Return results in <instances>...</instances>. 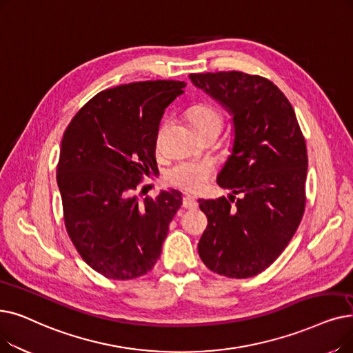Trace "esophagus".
<instances>
[{
  "mask_svg": "<svg viewBox=\"0 0 353 353\" xmlns=\"http://www.w3.org/2000/svg\"><path fill=\"white\" fill-rule=\"evenodd\" d=\"M197 206H199L197 199H194L193 196H185V197H183V208L196 209Z\"/></svg>",
  "mask_w": 353,
  "mask_h": 353,
  "instance_id": "34e87169",
  "label": "esophagus"
}]
</instances>
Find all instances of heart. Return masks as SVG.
I'll return each mask as SVG.
<instances>
[{
    "label": "heart",
    "mask_w": 353,
    "mask_h": 353,
    "mask_svg": "<svg viewBox=\"0 0 353 353\" xmlns=\"http://www.w3.org/2000/svg\"><path fill=\"white\" fill-rule=\"evenodd\" d=\"M190 124L199 130L209 124H219L222 118L216 110L209 105H197L188 112ZM214 174V164L210 160H181L168 168L165 179L173 186L190 193L202 192L212 176Z\"/></svg>",
    "instance_id": "obj_1"
}]
</instances>
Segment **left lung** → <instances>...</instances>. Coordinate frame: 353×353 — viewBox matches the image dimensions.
I'll return each mask as SVG.
<instances>
[{
	"label": "left lung",
	"instance_id": "left-lung-1",
	"mask_svg": "<svg viewBox=\"0 0 353 353\" xmlns=\"http://www.w3.org/2000/svg\"><path fill=\"white\" fill-rule=\"evenodd\" d=\"M189 79L232 117L231 154L216 177L231 193L199 201L209 221L199 255L213 272L250 279L279 258L301 221L305 141L293 106L263 76L218 72Z\"/></svg>",
	"mask_w": 353,
	"mask_h": 353
}]
</instances>
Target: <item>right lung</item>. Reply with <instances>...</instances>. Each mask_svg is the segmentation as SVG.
<instances>
[{
	"mask_svg": "<svg viewBox=\"0 0 353 353\" xmlns=\"http://www.w3.org/2000/svg\"><path fill=\"white\" fill-rule=\"evenodd\" d=\"M185 82L148 81L99 92L63 134L57 165L65 223L83 261L112 280L147 274L161 252L181 193L139 202L143 173L154 172L160 119Z\"/></svg>",
	"mask_w": 353,
	"mask_h": 353,
	"instance_id": "add662e5",
	"label": "right lung"
}]
</instances>
